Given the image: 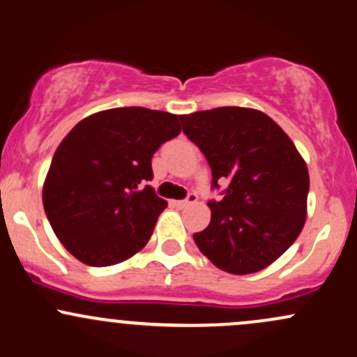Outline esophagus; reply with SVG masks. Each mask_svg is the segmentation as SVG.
Returning a JSON list of instances; mask_svg holds the SVG:
<instances>
[{
	"label": "esophagus",
	"mask_w": 357,
	"mask_h": 357,
	"mask_svg": "<svg viewBox=\"0 0 357 357\" xmlns=\"http://www.w3.org/2000/svg\"><path fill=\"white\" fill-rule=\"evenodd\" d=\"M195 202H197V194H189V195H187V199L177 200V202H175V206H177V207H187V206H190V204H195Z\"/></svg>",
	"instance_id": "esophagus-1"
}]
</instances>
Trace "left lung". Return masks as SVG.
<instances>
[{"label":"left lung","instance_id":"obj_1","mask_svg":"<svg viewBox=\"0 0 357 357\" xmlns=\"http://www.w3.org/2000/svg\"><path fill=\"white\" fill-rule=\"evenodd\" d=\"M183 133L206 155L211 222L194 241L212 265L232 275L261 271L298 238L307 219L308 170L294 142L270 116L251 107H214L178 116Z\"/></svg>","mask_w":357,"mask_h":357}]
</instances>
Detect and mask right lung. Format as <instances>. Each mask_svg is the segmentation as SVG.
Segmentation results:
<instances>
[{
    "label": "right lung",
    "instance_id": "right-lung-1",
    "mask_svg": "<svg viewBox=\"0 0 357 357\" xmlns=\"http://www.w3.org/2000/svg\"><path fill=\"white\" fill-rule=\"evenodd\" d=\"M180 133L178 116L114 107L79 121L60 142L43 182V209L69 253L111 266L145 248L167 207L145 182L151 157Z\"/></svg>",
    "mask_w": 357,
    "mask_h": 357
}]
</instances>
